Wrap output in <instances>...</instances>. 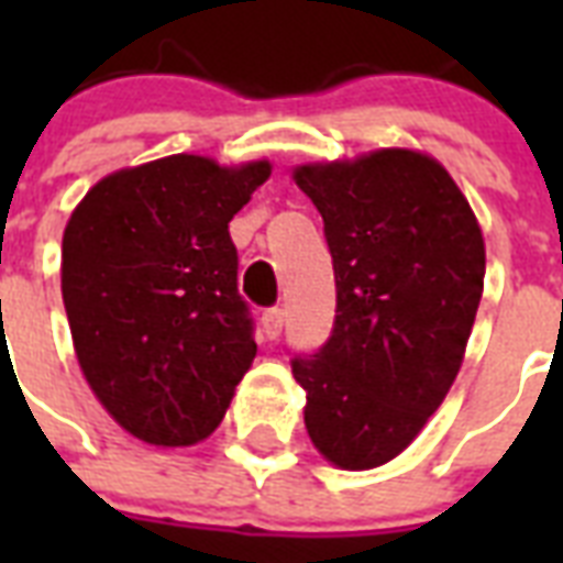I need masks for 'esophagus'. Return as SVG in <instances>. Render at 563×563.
I'll return each instance as SVG.
<instances>
[{
    "label": "esophagus",
    "mask_w": 563,
    "mask_h": 563,
    "mask_svg": "<svg viewBox=\"0 0 563 563\" xmlns=\"http://www.w3.org/2000/svg\"><path fill=\"white\" fill-rule=\"evenodd\" d=\"M263 333L268 335V339H277V335L283 333V309H265Z\"/></svg>",
    "instance_id": "obj_1"
}]
</instances>
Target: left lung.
I'll list each match as a JSON object with an SVG mask.
<instances>
[{
  "instance_id": "8db88e82",
  "label": "left lung",
  "mask_w": 563,
  "mask_h": 563,
  "mask_svg": "<svg viewBox=\"0 0 563 563\" xmlns=\"http://www.w3.org/2000/svg\"><path fill=\"white\" fill-rule=\"evenodd\" d=\"M291 180L324 219L333 335L291 362L303 423L327 462L371 471L420 435L462 368L485 239L453 175L415 148L300 163Z\"/></svg>"
}]
</instances>
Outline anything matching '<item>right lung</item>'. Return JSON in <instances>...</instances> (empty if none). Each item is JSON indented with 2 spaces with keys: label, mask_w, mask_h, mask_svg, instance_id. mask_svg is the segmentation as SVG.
Returning a JSON list of instances; mask_svg holds the SVG:
<instances>
[{
  "label": "right lung",
  "mask_w": 563,
  "mask_h": 563,
  "mask_svg": "<svg viewBox=\"0 0 563 563\" xmlns=\"http://www.w3.org/2000/svg\"><path fill=\"white\" fill-rule=\"evenodd\" d=\"M268 175V161L169 154L104 175L66 221L75 360L104 411L145 444L210 438L254 362L228 224Z\"/></svg>",
  "instance_id": "right-lung-1"
}]
</instances>
